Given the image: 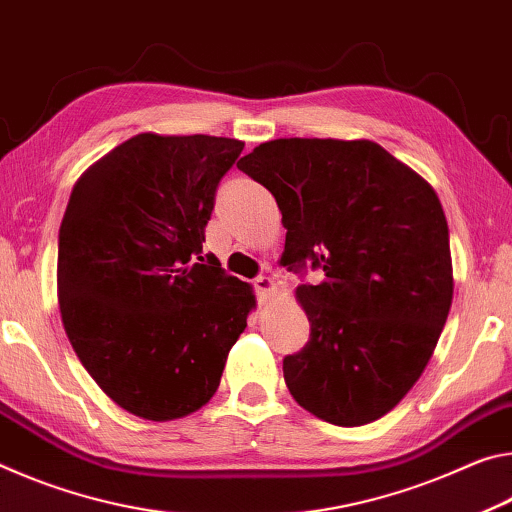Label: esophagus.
<instances>
[{
  "mask_svg": "<svg viewBox=\"0 0 512 512\" xmlns=\"http://www.w3.org/2000/svg\"><path fill=\"white\" fill-rule=\"evenodd\" d=\"M254 292L261 299H267L274 292V281L270 279V276H263V274L256 276V279H254Z\"/></svg>",
  "mask_w": 512,
  "mask_h": 512,
  "instance_id": "34e87169",
  "label": "esophagus"
}]
</instances>
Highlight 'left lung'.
<instances>
[{
  "instance_id": "8db88e82",
  "label": "left lung",
  "mask_w": 512,
  "mask_h": 512,
  "mask_svg": "<svg viewBox=\"0 0 512 512\" xmlns=\"http://www.w3.org/2000/svg\"><path fill=\"white\" fill-rule=\"evenodd\" d=\"M286 226L283 265L311 338L283 358L301 408L338 426L379 420L420 379L447 322L449 226L420 174L372 140L281 138L240 158Z\"/></svg>"
}]
</instances>
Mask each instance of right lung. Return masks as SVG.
<instances>
[{"instance_id":"1","label":"right lung","mask_w":512,"mask_h":512,"mask_svg":"<svg viewBox=\"0 0 512 512\" xmlns=\"http://www.w3.org/2000/svg\"><path fill=\"white\" fill-rule=\"evenodd\" d=\"M242 147L138 133L92 165L67 201L58 231L65 333L99 388L142 420L204 406L247 326L251 288L201 256L217 186Z\"/></svg>"}]
</instances>
